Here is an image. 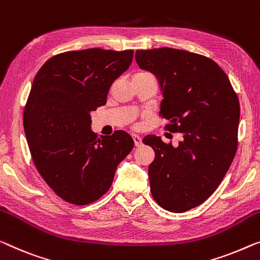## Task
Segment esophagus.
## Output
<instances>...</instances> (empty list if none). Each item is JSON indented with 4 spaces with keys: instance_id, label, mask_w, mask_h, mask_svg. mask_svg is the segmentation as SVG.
I'll return each instance as SVG.
<instances>
[{
    "instance_id": "34e87169",
    "label": "esophagus",
    "mask_w": 260,
    "mask_h": 260,
    "mask_svg": "<svg viewBox=\"0 0 260 260\" xmlns=\"http://www.w3.org/2000/svg\"><path fill=\"white\" fill-rule=\"evenodd\" d=\"M133 137V140H134V145L135 146H140L141 145V138L139 137L138 134H133L132 135Z\"/></svg>"
}]
</instances>
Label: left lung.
I'll return each instance as SVG.
<instances>
[{
    "mask_svg": "<svg viewBox=\"0 0 260 260\" xmlns=\"http://www.w3.org/2000/svg\"><path fill=\"white\" fill-rule=\"evenodd\" d=\"M139 68L156 77L164 95L160 114L167 129L182 133L174 147L147 135L155 158L148 167L150 191L170 212L202 204L224 179L237 150L239 102L225 72L214 60L184 50H137Z\"/></svg>",
    "mask_w": 260,
    "mask_h": 260,
    "instance_id": "obj_1",
    "label": "left lung"
}]
</instances>
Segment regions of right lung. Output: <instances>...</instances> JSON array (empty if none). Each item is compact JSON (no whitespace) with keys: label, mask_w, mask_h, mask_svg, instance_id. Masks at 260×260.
<instances>
[{"label":"right lung","mask_w":260,"mask_h":260,"mask_svg":"<svg viewBox=\"0 0 260 260\" xmlns=\"http://www.w3.org/2000/svg\"><path fill=\"white\" fill-rule=\"evenodd\" d=\"M133 50L98 48L53 56L35 77L23 113L26 141L38 173L60 199L94 202L133 149L125 131L96 139L91 112L106 104L113 81L129 68Z\"/></svg>","instance_id":"add662e5"}]
</instances>
